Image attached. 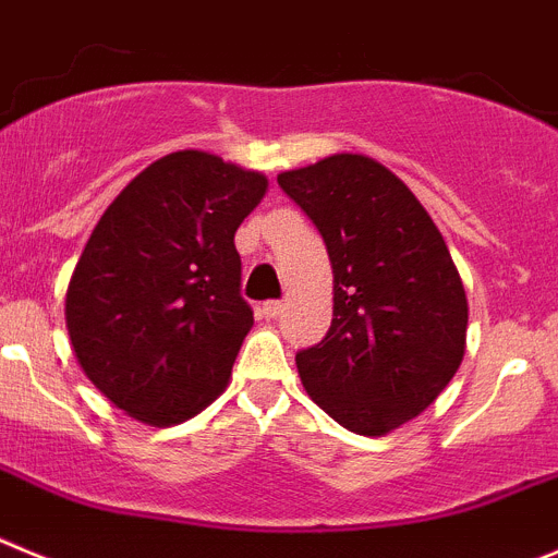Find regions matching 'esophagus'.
Here are the masks:
<instances>
[{"mask_svg":"<svg viewBox=\"0 0 558 558\" xmlns=\"http://www.w3.org/2000/svg\"><path fill=\"white\" fill-rule=\"evenodd\" d=\"M260 314L267 316V319H275V316L283 314V303H278V300H267V303L260 305Z\"/></svg>","mask_w":558,"mask_h":558,"instance_id":"esophagus-1","label":"esophagus"}]
</instances>
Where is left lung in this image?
<instances>
[{
  "mask_svg": "<svg viewBox=\"0 0 558 558\" xmlns=\"http://www.w3.org/2000/svg\"><path fill=\"white\" fill-rule=\"evenodd\" d=\"M323 233L333 319L298 353L308 398L341 428L386 436L423 414L459 373L466 291L439 228L369 155L336 153L278 174Z\"/></svg>",
  "mask_w": 558,
  "mask_h": 558,
  "instance_id": "left-lung-1",
  "label": "left lung"
}]
</instances>
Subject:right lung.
Here are the masks:
<instances>
[{
  "instance_id": "add662e5",
  "label": "right lung",
  "mask_w": 558,
  "mask_h": 558,
  "mask_svg": "<svg viewBox=\"0 0 558 558\" xmlns=\"http://www.w3.org/2000/svg\"><path fill=\"white\" fill-rule=\"evenodd\" d=\"M267 174L203 149L149 163L94 228L66 289L74 359L110 403L153 428L228 389L253 328L233 235Z\"/></svg>"
}]
</instances>
